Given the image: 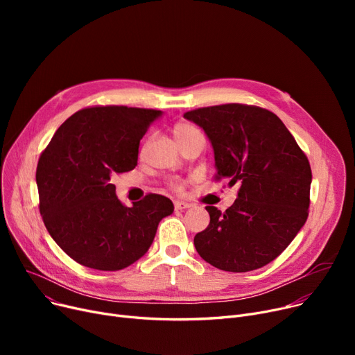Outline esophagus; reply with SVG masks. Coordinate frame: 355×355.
I'll use <instances>...</instances> for the list:
<instances>
[{"label":"esophagus","mask_w":355,"mask_h":355,"mask_svg":"<svg viewBox=\"0 0 355 355\" xmlns=\"http://www.w3.org/2000/svg\"><path fill=\"white\" fill-rule=\"evenodd\" d=\"M174 207H175V210H185V209L191 207V204L185 202V201H174Z\"/></svg>","instance_id":"1"}]
</instances>
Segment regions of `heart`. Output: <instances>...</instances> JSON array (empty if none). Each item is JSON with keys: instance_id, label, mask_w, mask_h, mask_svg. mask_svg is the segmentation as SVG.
<instances>
[{"instance_id": "b5f03b06", "label": "heart", "mask_w": 355, "mask_h": 355, "mask_svg": "<svg viewBox=\"0 0 355 355\" xmlns=\"http://www.w3.org/2000/svg\"><path fill=\"white\" fill-rule=\"evenodd\" d=\"M198 134H200L198 129L194 128L193 125L187 123V122H178L173 128V135H174L178 145H181L182 142H185L187 139H190V138H193ZM173 187L175 190H181V184L180 182H173Z\"/></svg>"}]
</instances>
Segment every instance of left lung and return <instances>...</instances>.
<instances>
[{"instance_id":"obj_1","label":"left lung","mask_w":355,"mask_h":355,"mask_svg":"<svg viewBox=\"0 0 355 355\" xmlns=\"http://www.w3.org/2000/svg\"><path fill=\"white\" fill-rule=\"evenodd\" d=\"M209 137L216 180L237 184L232 207L206 210L210 225L196 234L198 254L217 269L249 272L270 263L305 225L311 165L273 112L241 103L185 112Z\"/></svg>"}]
</instances>
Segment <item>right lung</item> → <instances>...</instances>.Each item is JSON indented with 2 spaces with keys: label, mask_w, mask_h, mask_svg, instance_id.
Returning a JSON list of instances; mask_svg holds the SVG:
<instances>
[{
  "label": "right lung",
  "mask_w": 355,
  "mask_h": 355,
  "mask_svg": "<svg viewBox=\"0 0 355 355\" xmlns=\"http://www.w3.org/2000/svg\"><path fill=\"white\" fill-rule=\"evenodd\" d=\"M155 109L93 106L55 130L37 164L40 214L60 249L96 270H121L153 245L170 198L146 194L126 207L110 178L134 170L139 141L161 116Z\"/></svg>",
  "instance_id": "right-lung-1"
}]
</instances>
